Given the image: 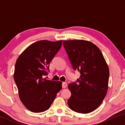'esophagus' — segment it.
Masks as SVG:
<instances>
[{"label": "esophagus", "mask_w": 125, "mask_h": 125, "mask_svg": "<svg viewBox=\"0 0 125 125\" xmlns=\"http://www.w3.org/2000/svg\"><path fill=\"white\" fill-rule=\"evenodd\" d=\"M67 86V83H62V88H65Z\"/></svg>", "instance_id": "obj_1"}]
</instances>
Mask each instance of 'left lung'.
Listing matches in <instances>:
<instances>
[{
    "label": "left lung",
    "instance_id": "obj_1",
    "mask_svg": "<svg viewBox=\"0 0 125 125\" xmlns=\"http://www.w3.org/2000/svg\"><path fill=\"white\" fill-rule=\"evenodd\" d=\"M63 45L74 70L81 76L69 83L70 109L87 114L100 106L108 89L109 69L100 49L95 44L83 40H64Z\"/></svg>",
    "mask_w": 125,
    "mask_h": 125
}]
</instances>
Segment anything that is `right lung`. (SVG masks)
<instances>
[{
	"label": "right lung",
	"instance_id": "1",
	"mask_svg": "<svg viewBox=\"0 0 125 125\" xmlns=\"http://www.w3.org/2000/svg\"><path fill=\"white\" fill-rule=\"evenodd\" d=\"M62 40H40L27 47L16 60L14 78L19 95L31 112L48 110L62 88L61 81L47 80L51 61L61 48Z\"/></svg>",
	"mask_w": 125,
	"mask_h": 125
}]
</instances>
